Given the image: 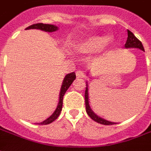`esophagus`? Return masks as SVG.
Instances as JSON below:
<instances>
[{"mask_svg": "<svg viewBox=\"0 0 151 151\" xmlns=\"http://www.w3.org/2000/svg\"><path fill=\"white\" fill-rule=\"evenodd\" d=\"M76 76H77L78 78H84V72L82 71V70H78V72L76 73Z\"/></svg>", "mask_w": 151, "mask_h": 151, "instance_id": "esophagus-1", "label": "esophagus"}]
</instances>
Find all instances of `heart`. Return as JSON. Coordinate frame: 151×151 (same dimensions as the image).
Here are the masks:
<instances>
[{"instance_id":"1","label":"heart","mask_w":151,"mask_h":151,"mask_svg":"<svg viewBox=\"0 0 151 151\" xmlns=\"http://www.w3.org/2000/svg\"><path fill=\"white\" fill-rule=\"evenodd\" d=\"M110 42H111L110 38L107 39V37L104 36L95 35L88 38L82 43H80L78 47V50L80 52L83 53L97 52L102 50L106 43L108 44Z\"/></svg>"}]
</instances>
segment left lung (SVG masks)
Listing matches in <instances>:
<instances>
[{"mask_svg": "<svg viewBox=\"0 0 151 151\" xmlns=\"http://www.w3.org/2000/svg\"><path fill=\"white\" fill-rule=\"evenodd\" d=\"M124 47L126 48H129V47H136V48H139V49L144 51V47L142 42L140 41L130 31L128 30V38H127L126 43L124 44ZM85 103H86V111L89 115V116L91 118L92 120H95L96 122H98L102 124H106V125H110V124H115L116 123H114V122H111V121H108L104 119H102L99 116H98L97 115H95L93 111H92L91 108L89 105V97H88V84L86 82V91H85Z\"/></svg>", "mask_w": 151, "mask_h": 151, "instance_id": "obj_1", "label": "left lung"}]
</instances>
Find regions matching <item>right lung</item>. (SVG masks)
I'll use <instances>...</instances> for the list:
<instances>
[{
	"mask_svg": "<svg viewBox=\"0 0 151 151\" xmlns=\"http://www.w3.org/2000/svg\"><path fill=\"white\" fill-rule=\"evenodd\" d=\"M27 30L29 29H39L41 31H47V32H53V31H56L58 30V27L54 26V25L51 24H43V23H36V24H33L26 28ZM76 78V74L75 73L73 72L70 73L69 74L65 77L64 81H63L62 86H61V88H60V99L58 105H57V108H56V111L53 112V114L50 117H48L47 120H45L41 123H37L38 124H48L52 123L54 120L57 119V117L59 116L60 111L62 110V106H63V97L65 94L66 91L69 89V87L71 86L73 82L75 80Z\"/></svg>",
	"mask_w": 151,
	"mask_h": 151,
	"instance_id": "right-lung-1",
	"label": "right lung"
}]
</instances>
